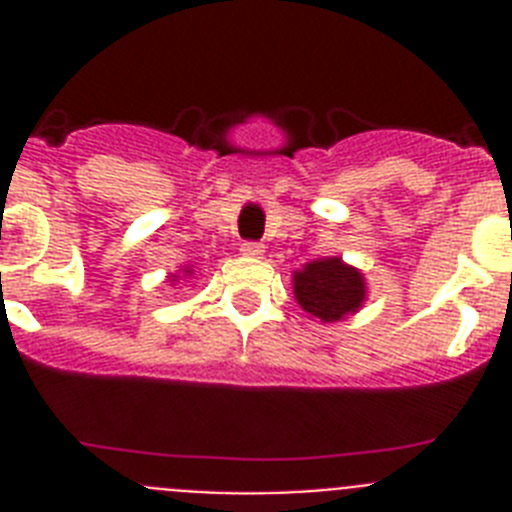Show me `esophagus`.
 Instances as JSON below:
<instances>
[{"label": "esophagus", "mask_w": 512, "mask_h": 512, "mask_svg": "<svg viewBox=\"0 0 512 512\" xmlns=\"http://www.w3.org/2000/svg\"><path fill=\"white\" fill-rule=\"evenodd\" d=\"M241 253L243 256H248V259H261V256H264V246H261V243H243L241 246Z\"/></svg>", "instance_id": "1"}]
</instances>
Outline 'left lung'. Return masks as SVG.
Returning a JSON list of instances; mask_svg holds the SVG:
<instances>
[{
    "instance_id": "left-lung-1",
    "label": "left lung",
    "mask_w": 512,
    "mask_h": 512,
    "mask_svg": "<svg viewBox=\"0 0 512 512\" xmlns=\"http://www.w3.org/2000/svg\"><path fill=\"white\" fill-rule=\"evenodd\" d=\"M292 289L297 305L320 323L346 320L366 302L364 274L356 266L346 264L341 256L307 261L292 274Z\"/></svg>"
}]
</instances>
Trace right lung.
Returning <instances> with one entry per match:
<instances>
[{"label":"right lung","mask_w":512,"mask_h":512,"mask_svg":"<svg viewBox=\"0 0 512 512\" xmlns=\"http://www.w3.org/2000/svg\"><path fill=\"white\" fill-rule=\"evenodd\" d=\"M192 274H194L192 266H182V269H179V274H171V277H169L171 287H174V284H179V282H189V279H192Z\"/></svg>","instance_id":"1"}]
</instances>
